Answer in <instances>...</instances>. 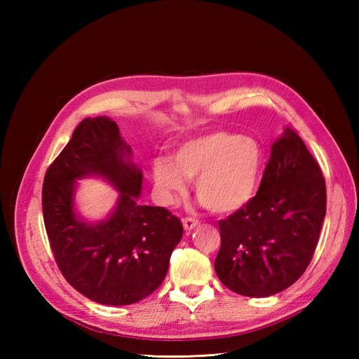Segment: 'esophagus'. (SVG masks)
<instances>
[{
  "label": "esophagus",
  "mask_w": 359,
  "mask_h": 359,
  "mask_svg": "<svg viewBox=\"0 0 359 359\" xmlns=\"http://www.w3.org/2000/svg\"><path fill=\"white\" fill-rule=\"evenodd\" d=\"M182 224H184L185 230H193V228L199 225V220L194 219V217H184V219H182Z\"/></svg>",
  "instance_id": "1"
}]
</instances>
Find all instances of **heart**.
Masks as SVG:
<instances>
[{
	"label": "heart",
	"mask_w": 359,
	"mask_h": 359,
	"mask_svg": "<svg viewBox=\"0 0 359 359\" xmlns=\"http://www.w3.org/2000/svg\"><path fill=\"white\" fill-rule=\"evenodd\" d=\"M261 143L230 131H212L182 142L171 162L156 160L154 180L166 202L194 181L196 194L210 211L231 215L253 201L264 171Z\"/></svg>",
	"instance_id": "heart-1"
}]
</instances>
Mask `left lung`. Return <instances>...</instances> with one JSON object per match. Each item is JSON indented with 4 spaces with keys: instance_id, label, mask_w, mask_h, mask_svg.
Returning <instances> with one entry per match:
<instances>
[{
    "instance_id": "left-lung-1",
    "label": "left lung",
    "mask_w": 359,
    "mask_h": 359,
    "mask_svg": "<svg viewBox=\"0 0 359 359\" xmlns=\"http://www.w3.org/2000/svg\"><path fill=\"white\" fill-rule=\"evenodd\" d=\"M325 179L292 129L273 143L256 196L219 220L217 278L234 293L265 297L299 279L315 255L325 217Z\"/></svg>"
}]
</instances>
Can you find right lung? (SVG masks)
Wrapping results in <instances>:
<instances>
[{
    "mask_svg": "<svg viewBox=\"0 0 359 359\" xmlns=\"http://www.w3.org/2000/svg\"><path fill=\"white\" fill-rule=\"evenodd\" d=\"M129 152L116 121L85 118L43 182L44 226L60 271L77 292L106 306H128L156 292L184 234L166 208L135 202L142 171L125 158ZM88 173L122 193L113 216L97 226L80 223L72 208L74 179Z\"/></svg>",
    "mask_w": 359,
    "mask_h": 359,
    "instance_id": "add662e5",
    "label": "right lung"
}]
</instances>
